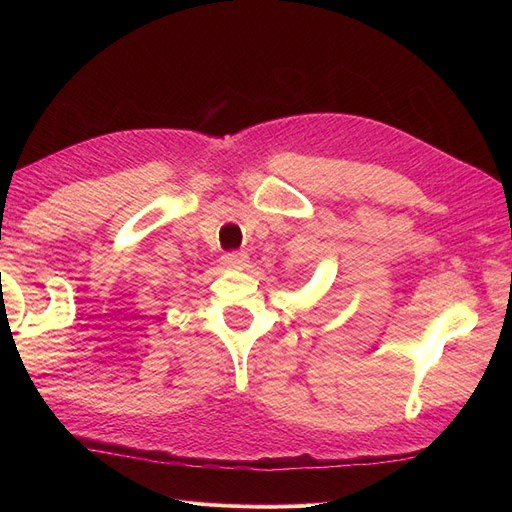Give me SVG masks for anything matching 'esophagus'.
<instances>
[{"label":"esophagus","mask_w":512,"mask_h":512,"mask_svg":"<svg viewBox=\"0 0 512 512\" xmlns=\"http://www.w3.org/2000/svg\"><path fill=\"white\" fill-rule=\"evenodd\" d=\"M222 260H224V265L228 267V269H245L247 267V254H243V252H232V254H226V256H222Z\"/></svg>","instance_id":"obj_1"}]
</instances>
